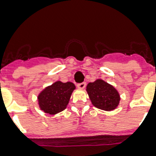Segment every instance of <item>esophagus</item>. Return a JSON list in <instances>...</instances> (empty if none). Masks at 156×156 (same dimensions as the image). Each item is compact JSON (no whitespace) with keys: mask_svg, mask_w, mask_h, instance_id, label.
Masks as SVG:
<instances>
[{"mask_svg":"<svg viewBox=\"0 0 156 156\" xmlns=\"http://www.w3.org/2000/svg\"><path fill=\"white\" fill-rule=\"evenodd\" d=\"M77 87H78L79 89H84L86 87V83H78V85H77Z\"/></svg>","mask_w":156,"mask_h":156,"instance_id":"esophagus-1","label":"esophagus"}]
</instances>
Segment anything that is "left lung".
Returning a JSON list of instances; mask_svg holds the SVG:
<instances>
[{"label": "left lung", "mask_w": 156, "mask_h": 156, "mask_svg": "<svg viewBox=\"0 0 156 156\" xmlns=\"http://www.w3.org/2000/svg\"><path fill=\"white\" fill-rule=\"evenodd\" d=\"M87 91L93 105L104 111L114 110L121 100L118 91L102 79L88 83Z\"/></svg>", "instance_id": "8db88e82"}]
</instances>
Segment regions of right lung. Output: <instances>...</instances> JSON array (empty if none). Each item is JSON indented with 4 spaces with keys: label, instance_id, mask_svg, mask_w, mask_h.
<instances>
[{
    "label": "right lung",
    "instance_id": "1",
    "mask_svg": "<svg viewBox=\"0 0 156 156\" xmlns=\"http://www.w3.org/2000/svg\"><path fill=\"white\" fill-rule=\"evenodd\" d=\"M74 89L75 86L70 82L61 83V81H57L52 85L48 86L38 95L40 109L51 115L63 111L68 105Z\"/></svg>",
    "mask_w": 156,
    "mask_h": 156
}]
</instances>
